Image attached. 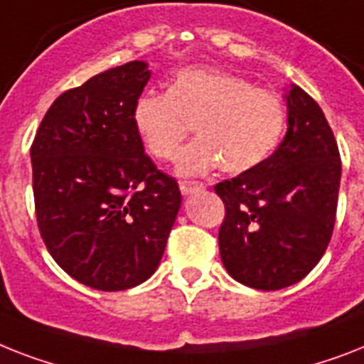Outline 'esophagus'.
I'll return each instance as SVG.
<instances>
[{
  "label": "esophagus",
  "instance_id": "34e87169",
  "mask_svg": "<svg viewBox=\"0 0 364 364\" xmlns=\"http://www.w3.org/2000/svg\"><path fill=\"white\" fill-rule=\"evenodd\" d=\"M179 188L185 196L192 194V192H198V191H203V183L200 181H179Z\"/></svg>",
  "mask_w": 364,
  "mask_h": 364
}]
</instances>
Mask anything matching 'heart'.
Segmentation results:
<instances>
[{"instance_id":"b5f03b06","label":"heart","mask_w":364,"mask_h":364,"mask_svg":"<svg viewBox=\"0 0 364 364\" xmlns=\"http://www.w3.org/2000/svg\"><path fill=\"white\" fill-rule=\"evenodd\" d=\"M132 125L146 151L172 161L191 132L198 138L177 155L181 176L217 166L243 173L279 146L286 125L284 102L274 91L254 87L220 69H183L166 93H141L132 106Z\"/></svg>"}]
</instances>
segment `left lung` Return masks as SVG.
<instances>
[{
    "mask_svg": "<svg viewBox=\"0 0 364 364\" xmlns=\"http://www.w3.org/2000/svg\"><path fill=\"white\" fill-rule=\"evenodd\" d=\"M288 131L256 168L215 185L226 215L220 258L241 284L282 289L305 279L333 235L341 153L326 115L299 85L286 93Z\"/></svg>",
    "mask_w": 364,
    "mask_h": 364,
    "instance_id": "1",
    "label": "left lung"
}]
</instances>
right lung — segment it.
Segmentation results:
<instances>
[{"label": "right lung", "instance_id": "obj_1", "mask_svg": "<svg viewBox=\"0 0 364 364\" xmlns=\"http://www.w3.org/2000/svg\"><path fill=\"white\" fill-rule=\"evenodd\" d=\"M149 76L146 61H131L65 91L31 146L41 237L65 273L100 291L155 273L181 208L176 179L156 170L132 125Z\"/></svg>", "mask_w": 364, "mask_h": 364}]
</instances>
